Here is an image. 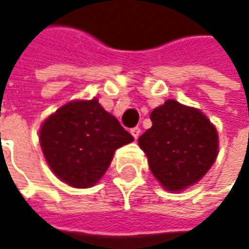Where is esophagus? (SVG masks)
<instances>
[{"mask_svg":"<svg viewBox=\"0 0 249 249\" xmlns=\"http://www.w3.org/2000/svg\"><path fill=\"white\" fill-rule=\"evenodd\" d=\"M130 133H131V136H133L134 139L137 140L140 137V134H141V130H140V127H133V129L130 130Z\"/></svg>","mask_w":249,"mask_h":249,"instance_id":"34e87169","label":"esophagus"}]
</instances>
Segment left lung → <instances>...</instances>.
I'll use <instances>...</instances> for the list:
<instances>
[{"label":"left lung","instance_id":"obj_1","mask_svg":"<svg viewBox=\"0 0 249 249\" xmlns=\"http://www.w3.org/2000/svg\"><path fill=\"white\" fill-rule=\"evenodd\" d=\"M149 118L152 127L140 136L139 145L154 177L170 193L196 184L219 152L215 126L199 109L175 100L165 101Z\"/></svg>","mask_w":249,"mask_h":249}]
</instances>
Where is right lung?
<instances>
[{
    "label": "right lung",
    "instance_id": "1",
    "mask_svg": "<svg viewBox=\"0 0 249 249\" xmlns=\"http://www.w3.org/2000/svg\"><path fill=\"white\" fill-rule=\"evenodd\" d=\"M98 98L65 104L44 120L40 145L53 173L74 188L95 186L115 151L133 141Z\"/></svg>",
    "mask_w": 249,
    "mask_h": 249
}]
</instances>
